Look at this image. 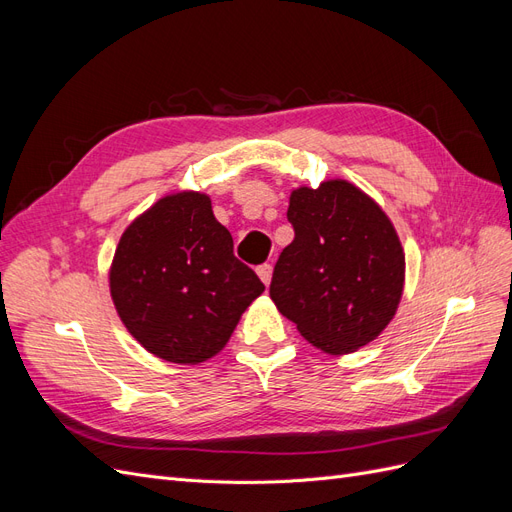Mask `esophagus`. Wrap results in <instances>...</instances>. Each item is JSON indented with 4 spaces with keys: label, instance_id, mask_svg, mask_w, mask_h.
Here are the masks:
<instances>
[{
    "label": "esophagus",
    "instance_id": "1",
    "mask_svg": "<svg viewBox=\"0 0 512 512\" xmlns=\"http://www.w3.org/2000/svg\"><path fill=\"white\" fill-rule=\"evenodd\" d=\"M258 277L262 282H265V286H269V282H271V273H273V267L269 265V262H265V265H260L258 269Z\"/></svg>",
    "mask_w": 512,
    "mask_h": 512
}]
</instances>
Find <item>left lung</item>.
Segmentation results:
<instances>
[{
	"label": "left lung",
	"instance_id": "8db88e82",
	"mask_svg": "<svg viewBox=\"0 0 512 512\" xmlns=\"http://www.w3.org/2000/svg\"><path fill=\"white\" fill-rule=\"evenodd\" d=\"M286 215L294 239L275 262L273 303L324 352L369 344L404 290L406 260L391 220L342 179L294 190Z\"/></svg>",
	"mask_w": 512,
	"mask_h": 512
}]
</instances>
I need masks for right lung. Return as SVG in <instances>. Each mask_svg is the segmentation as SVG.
Returning <instances> with one entry per match:
<instances>
[{"instance_id": "obj_1", "label": "right lung", "mask_w": 512, "mask_h": 512, "mask_svg": "<svg viewBox=\"0 0 512 512\" xmlns=\"http://www.w3.org/2000/svg\"><path fill=\"white\" fill-rule=\"evenodd\" d=\"M265 284L232 254L211 200L183 192L158 200L121 235L111 294L126 329L170 363L218 354Z\"/></svg>"}]
</instances>
